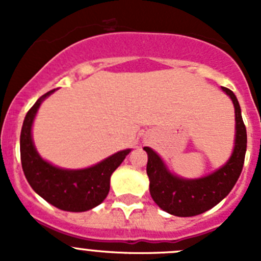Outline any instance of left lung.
I'll return each mask as SVG.
<instances>
[{
    "mask_svg": "<svg viewBox=\"0 0 261 261\" xmlns=\"http://www.w3.org/2000/svg\"><path fill=\"white\" fill-rule=\"evenodd\" d=\"M235 108V146L231 156L213 174L200 179H183L168 171L161 156L144 147L147 153L146 172L150 180V195L159 208L177 217H192L216 206L229 195L238 180L247 149V132L241 106L231 90L222 87Z\"/></svg>",
    "mask_w": 261,
    "mask_h": 261,
    "instance_id": "1",
    "label": "left lung"
}]
</instances>
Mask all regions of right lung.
<instances>
[{
  "mask_svg": "<svg viewBox=\"0 0 261 261\" xmlns=\"http://www.w3.org/2000/svg\"><path fill=\"white\" fill-rule=\"evenodd\" d=\"M55 90L36 100L30 108L20 132V161L31 188L53 206L66 212H86L95 208L110 192V177L130 149L117 151L93 167L65 170L41 158L32 142L31 128L41 102Z\"/></svg>",
  "mask_w": 261,
  "mask_h": 261,
  "instance_id": "add662e5",
  "label": "right lung"
}]
</instances>
